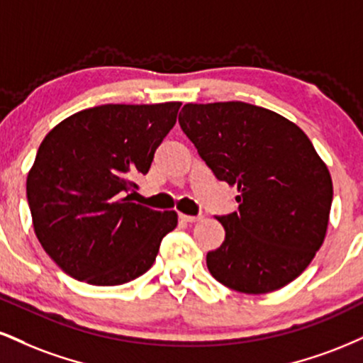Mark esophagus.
<instances>
[{
    "label": "esophagus",
    "mask_w": 363,
    "mask_h": 363,
    "mask_svg": "<svg viewBox=\"0 0 363 363\" xmlns=\"http://www.w3.org/2000/svg\"><path fill=\"white\" fill-rule=\"evenodd\" d=\"M181 221H186V223H196V221H201V216H191V215H179Z\"/></svg>",
    "instance_id": "34e87169"
}]
</instances>
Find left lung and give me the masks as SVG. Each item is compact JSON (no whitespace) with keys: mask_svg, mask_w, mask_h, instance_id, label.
Segmentation results:
<instances>
[{"mask_svg":"<svg viewBox=\"0 0 363 363\" xmlns=\"http://www.w3.org/2000/svg\"><path fill=\"white\" fill-rule=\"evenodd\" d=\"M179 125L216 179L237 186L238 211L216 216L225 242L208 252L211 276L265 294L304 272L330 221V170L298 125L242 101L184 104Z\"/></svg>","mask_w":363,"mask_h":363,"instance_id":"8db88e82","label":"left lung"}]
</instances>
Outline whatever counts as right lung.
Segmentation results:
<instances>
[{"instance_id":"right-lung-1","label":"right lung","mask_w":363,"mask_h":363,"mask_svg":"<svg viewBox=\"0 0 363 363\" xmlns=\"http://www.w3.org/2000/svg\"><path fill=\"white\" fill-rule=\"evenodd\" d=\"M179 101L101 104L55 125L27 177L33 230L65 274L120 286L154 265L176 211H154L123 196L147 174L177 120Z\"/></svg>"}]
</instances>
